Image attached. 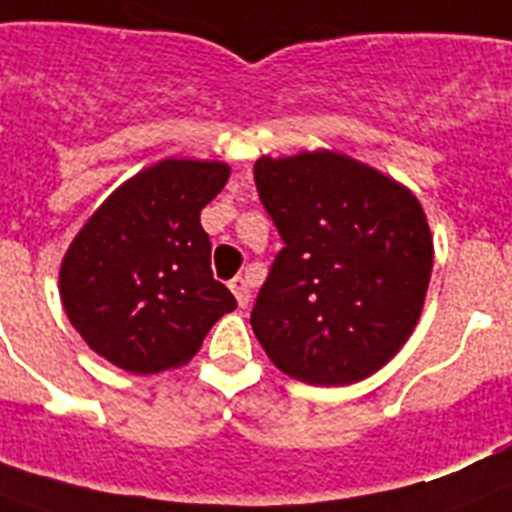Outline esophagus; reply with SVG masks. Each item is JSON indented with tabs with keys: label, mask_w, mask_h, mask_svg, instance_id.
<instances>
[{
	"label": "esophagus",
	"mask_w": 512,
	"mask_h": 512,
	"mask_svg": "<svg viewBox=\"0 0 512 512\" xmlns=\"http://www.w3.org/2000/svg\"><path fill=\"white\" fill-rule=\"evenodd\" d=\"M229 289L234 291V296H236V302H239V307H247L249 304V299H252V291H249V283H247V278H234V281L229 283Z\"/></svg>",
	"instance_id": "obj_1"
}]
</instances>
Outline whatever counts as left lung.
<instances>
[{"mask_svg":"<svg viewBox=\"0 0 512 512\" xmlns=\"http://www.w3.org/2000/svg\"><path fill=\"white\" fill-rule=\"evenodd\" d=\"M283 249L252 307V330L281 372L351 385L414 333L432 276V231L409 187L336 150L255 161Z\"/></svg>","mask_w":512,"mask_h":512,"instance_id":"obj_1","label":"left lung"}]
</instances>
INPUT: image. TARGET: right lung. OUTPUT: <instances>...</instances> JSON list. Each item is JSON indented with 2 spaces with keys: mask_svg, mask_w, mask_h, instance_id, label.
<instances>
[{
  "mask_svg": "<svg viewBox=\"0 0 512 512\" xmlns=\"http://www.w3.org/2000/svg\"><path fill=\"white\" fill-rule=\"evenodd\" d=\"M229 174L223 161L163 158L119 184L64 252V312L114 367L132 375L182 367L236 309L213 278L200 223Z\"/></svg>",
  "mask_w": 512,
  "mask_h": 512,
  "instance_id": "1",
  "label": "right lung"
}]
</instances>
